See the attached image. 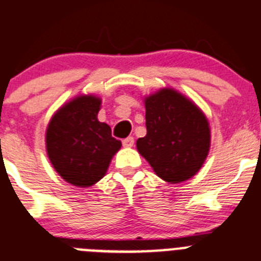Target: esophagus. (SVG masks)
Segmentation results:
<instances>
[{
    "label": "esophagus",
    "instance_id": "34e87169",
    "mask_svg": "<svg viewBox=\"0 0 261 261\" xmlns=\"http://www.w3.org/2000/svg\"><path fill=\"white\" fill-rule=\"evenodd\" d=\"M122 144L125 148H131L134 145V138L133 136H128V138L123 139Z\"/></svg>",
    "mask_w": 261,
    "mask_h": 261
}]
</instances>
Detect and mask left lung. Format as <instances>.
Instances as JSON below:
<instances>
[{
	"label": "left lung",
	"instance_id": "1",
	"mask_svg": "<svg viewBox=\"0 0 261 261\" xmlns=\"http://www.w3.org/2000/svg\"><path fill=\"white\" fill-rule=\"evenodd\" d=\"M147 135L136 140L138 152L158 177L171 184L193 177L211 145L207 117L186 95L170 87L144 97Z\"/></svg>",
	"mask_w": 261,
	"mask_h": 261
}]
</instances>
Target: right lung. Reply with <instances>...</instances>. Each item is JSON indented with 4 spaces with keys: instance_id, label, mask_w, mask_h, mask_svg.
Returning <instances> with one entry per match:
<instances>
[{
    "instance_id": "1",
    "label": "right lung",
    "mask_w": 261,
    "mask_h": 261,
    "mask_svg": "<svg viewBox=\"0 0 261 261\" xmlns=\"http://www.w3.org/2000/svg\"><path fill=\"white\" fill-rule=\"evenodd\" d=\"M101 99L79 95L63 104L46 128V152L55 171L72 186L87 188L107 174L121 142L97 119Z\"/></svg>"
}]
</instances>
